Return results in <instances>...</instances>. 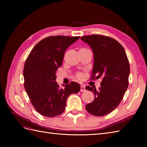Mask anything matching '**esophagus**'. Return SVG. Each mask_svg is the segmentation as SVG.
Wrapping results in <instances>:
<instances>
[{
	"label": "esophagus",
	"mask_w": 147,
	"mask_h": 147,
	"mask_svg": "<svg viewBox=\"0 0 147 147\" xmlns=\"http://www.w3.org/2000/svg\"><path fill=\"white\" fill-rule=\"evenodd\" d=\"M85 86H83V85H82L81 86V88H80V92H85Z\"/></svg>",
	"instance_id": "34e87169"
}]
</instances>
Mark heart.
Returning <instances> with one entry per match:
<instances>
[{"mask_svg": "<svg viewBox=\"0 0 147 147\" xmlns=\"http://www.w3.org/2000/svg\"><path fill=\"white\" fill-rule=\"evenodd\" d=\"M76 76H77V78H82L83 76V74L82 73H78L76 74Z\"/></svg>", "mask_w": 147, "mask_h": 147, "instance_id": "b5f03b06", "label": "heart"}]
</instances>
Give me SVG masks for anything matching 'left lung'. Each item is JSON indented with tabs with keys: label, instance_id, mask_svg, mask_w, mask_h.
<instances>
[{
	"label": "left lung",
	"instance_id": "1",
	"mask_svg": "<svg viewBox=\"0 0 147 147\" xmlns=\"http://www.w3.org/2000/svg\"><path fill=\"white\" fill-rule=\"evenodd\" d=\"M81 40L91 47L94 55L91 80L102 79L98 90L89 86L85 88L95 96L86 109L95 116H104L117 107L128 86V59L123 47L111 37L91 35L81 37Z\"/></svg>",
	"mask_w": 147,
	"mask_h": 147
}]
</instances>
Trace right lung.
I'll list each match as a JSON object with an SVG mask.
<instances>
[{
  "instance_id": "add662e5",
  "label": "right lung",
  "mask_w": 147,
  "mask_h": 147,
  "mask_svg": "<svg viewBox=\"0 0 147 147\" xmlns=\"http://www.w3.org/2000/svg\"><path fill=\"white\" fill-rule=\"evenodd\" d=\"M80 36H48L34 47L28 56L23 69L24 86L35 110L45 117L63 113L66 100L80 90L78 83L72 82L60 89L55 79L64 52Z\"/></svg>"
}]
</instances>
